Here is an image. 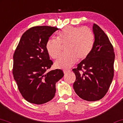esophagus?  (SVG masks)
<instances>
[{
    "mask_svg": "<svg viewBox=\"0 0 123 123\" xmlns=\"http://www.w3.org/2000/svg\"><path fill=\"white\" fill-rule=\"evenodd\" d=\"M70 71V70H63V73H64V74H66L67 73H68V72H69Z\"/></svg>",
    "mask_w": 123,
    "mask_h": 123,
    "instance_id": "obj_1",
    "label": "esophagus"
}]
</instances>
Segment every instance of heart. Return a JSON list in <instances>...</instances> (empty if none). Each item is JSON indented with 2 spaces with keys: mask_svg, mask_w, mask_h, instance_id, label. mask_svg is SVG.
<instances>
[{
  "mask_svg": "<svg viewBox=\"0 0 123 123\" xmlns=\"http://www.w3.org/2000/svg\"><path fill=\"white\" fill-rule=\"evenodd\" d=\"M57 39L50 38L46 43V50L52 58L55 59L61 53L62 46L67 45L66 52L55 62L57 68L69 69L78 59L87 58L92 50L94 43L92 31L87 27L79 28L69 26L57 34Z\"/></svg>",
  "mask_w": 123,
  "mask_h": 123,
  "instance_id": "b5f03b06",
  "label": "heart"
}]
</instances>
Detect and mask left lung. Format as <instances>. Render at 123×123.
Wrapping results in <instances>:
<instances>
[{"label":"left lung","mask_w":123,"mask_h":123,"mask_svg":"<svg viewBox=\"0 0 123 123\" xmlns=\"http://www.w3.org/2000/svg\"><path fill=\"white\" fill-rule=\"evenodd\" d=\"M92 30L95 41L92 50L87 58L78 64L77 68L73 69L76 77L73 84L74 91L80 98L90 102L103 98L114 75L112 45L98 25L93 24Z\"/></svg>","instance_id":"8db88e82"}]
</instances>
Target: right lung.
<instances>
[{"label":"right lung","instance_id":"obj_1","mask_svg":"<svg viewBox=\"0 0 123 123\" xmlns=\"http://www.w3.org/2000/svg\"><path fill=\"white\" fill-rule=\"evenodd\" d=\"M58 29L49 26L31 28L22 35L14 53V80L23 97L31 103L42 105L52 100L55 83L64 75L61 69L47 71L53 63L46 43Z\"/></svg>","mask_w":123,"mask_h":123}]
</instances>
